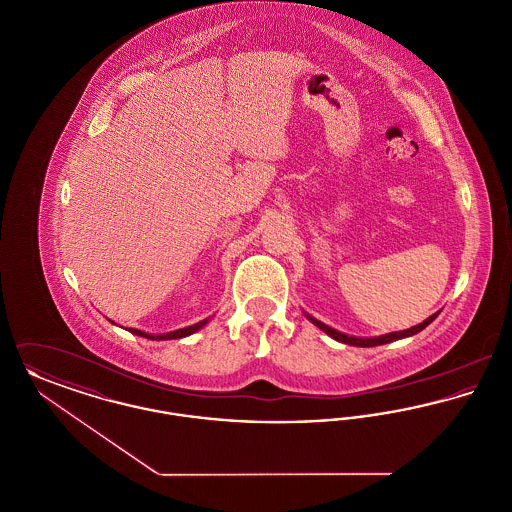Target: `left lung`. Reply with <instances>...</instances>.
I'll list each match as a JSON object with an SVG mask.
<instances>
[{"mask_svg":"<svg viewBox=\"0 0 512 512\" xmlns=\"http://www.w3.org/2000/svg\"><path fill=\"white\" fill-rule=\"evenodd\" d=\"M305 313V311H303ZM438 313H434L432 317L426 318L424 322L411 326L407 330H399V332H390V334H384V336H374V338H359V336H349V334H343L340 330L320 322L315 317H311L309 313H305V317L309 318L317 328H320L324 334H328L332 340L341 341V343H347V345H355V347H374V345H384V343H390V341L403 340V338H411L414 334L422 332L430 322H434V318L438 317Z\"/></svg>","mask_w":512,"mask_h":512,"instance_id":"8db88e82","label":"left lung"}]
</instances>
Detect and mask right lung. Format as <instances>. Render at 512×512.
<instances>
[{
  "label": "right lung",
  "mask_w": 512,
  "mask_h": 512,
  "mask_svg": "<svg viewBox=\"0 0 512 512\" xmlns=\"http://www.w3.org/2000/svg\"><path fill=\"white\" fill-rule=\"evenodd\" d=\"M209 320H211V318H203V320L195 322L192 326H186V328H180V330H172V332H167V334H147L144 330H136V328H128V332H132V334H136V336H142V338H147V340H180V338L192 336L197 330H201ZM111 322H113V320H111ZM113 324H115V322H113Z\"/></svg>",
  "instance_id": "add662e5"
}]
</instances>
